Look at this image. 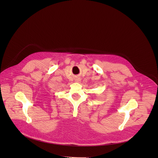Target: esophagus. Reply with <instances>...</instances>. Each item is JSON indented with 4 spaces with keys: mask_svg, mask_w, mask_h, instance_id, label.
I'll use <instances>...</instances> for the list:
<instances>
[{
    "mask_svg": "<svg viewBox=\"0 0 158 158\" xmlns=\"http://www.w3.org/2000/svg\"><path fill=\"white\" fill-rule=\"evenodd\" d=\"M80 81H81V80H80V79H79V78H77V79H76V81L77 82H80Z\"/></svg>",
    "mask_w": 158,
    "mask_h": 158,
    "instance_id": "34e87169",
    "label": "esophagus"
}]
</instances>
